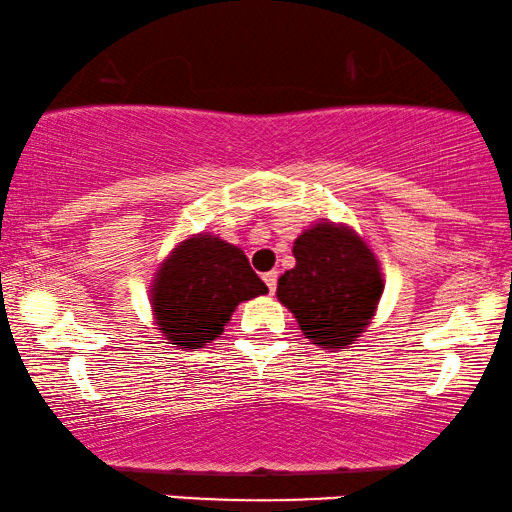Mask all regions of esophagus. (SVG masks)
<instances>
[{"label": "esophagus", "mask_w": 512, "mask_h": 512, "mask_svg": "<svg viewBox=\"0 0 512 512\" xmlns=\"http://www.w3.org/2000/svg\"><path fill=\"white\" fill-rule=\"evenodd\" d=\"M277 272L275 270H270V272H265L263 275V282H265V286H268V291L270 293H275V289H277Z\"/></svg>", "instance_id": "34e87169"}]
</instances>
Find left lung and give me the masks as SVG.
<instances>
[{
    "label": "left lung",
    "instance_id": "8db88e82",
    "mask_svg": "<svg viewBox=\"0 0 512 512\" xmlns=\"http://www.w3.org/2000/svg\"><path fill=\"white\" fill-rule=\"evenodd\" d=\"M296 265L277 282V298L314 345L345 349L366 331L384 291L380 263L349 226L319 221L293 242Z\"/></svg>",
    "mask_w": 512,
    "mask_h": 512
}]
</instances>
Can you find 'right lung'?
I'll list each match as a JSON object with an SVG mask.
<instances>
[{
	"mask_svg": "<svg viewBox=\"0 0 512 512\" xmlns=\"http://www.w3.org/2000/svg\"><path fill=\"white\" fill-rule=\"evenodd\" d=\"M268 293L235 244L200 233L179 242L151 286L158 331L181 349H200L223 333L235 307Z\"/></svg>",
	"mask_w": 512,
	"mask_h": 512,
	"instance_id": "right-lung-1",
	"label": "right lung"
}]
</instances>
